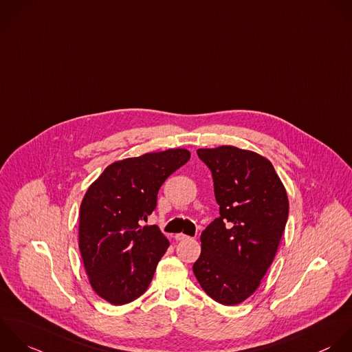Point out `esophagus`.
<instances>
[{
    "mask_svg": "<svg viewBox=\"0 0 352 352\" xmlns=\"http://www.w3.org/2000/svg\"><path fill=\"white\" fill-rule=\"evenodd\" d=\"M175 240H177V241L189 240V236H186V234H184V233H178V234H175Z\"/></svg>",
    "mask_w": 352,
    "mask_h": 352,
    "instance_id": "obj_1",
    "label": "esophagus"
}]
</instances>
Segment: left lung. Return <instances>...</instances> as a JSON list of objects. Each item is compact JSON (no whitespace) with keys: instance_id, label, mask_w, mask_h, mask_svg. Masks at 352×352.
Wrapping results in <instances>:
<instances>
[{"instance_id":"obj_1","label":"left lung","mask_w":352,"mask_h":352,"mask_svg":"<svg viewBox=\"0 0 352 352\" xmlns=\"http://www.w3.org/2000/svg\"><path fill=\"white\" fill-rule=\"evenodd\" d=\"M212 173L219 217L201 233L193 273L223 306L240 305L261 285L285 230L289 203L273 164L256 152L222 145L197 149Z\"/></svg>"}]
</instances>
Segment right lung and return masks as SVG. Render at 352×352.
Masks as SVG:
<instances>
[{"label":"right lung","instance_id":"1","mask_svg":"<svg viewBox=\"0 0 352 352\" xmlns=\"http://www.w3.org/2000/svg\"><path fill=\"white\" fill-rule=\"evenodd\" d=\"M190 159L188 149L145 153L109 164L89 186L79 211V251L93 291L111 305L140 298L170 243L141 226L163 182Z\"/></svg>","mask_w":352,"mask_h":352}]
</instances>
